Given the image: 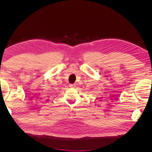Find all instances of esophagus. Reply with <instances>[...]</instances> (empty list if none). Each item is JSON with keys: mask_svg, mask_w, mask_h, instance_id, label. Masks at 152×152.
<instances>
[{"mask_svg": "<svg viewBox=\"0 0 152 152\" xmlns=\"http://www.w3.org/2000/svg\"><path fill=\"white\" fill-rule=\"evenodd\" d=\"M75 84H69V87H71V88H72V87H75Z\"/></svg>", "mask_w": 152, "mask_h": 152, "instance_id": "obj_1", "label": "esophagus"}]
</instances>
